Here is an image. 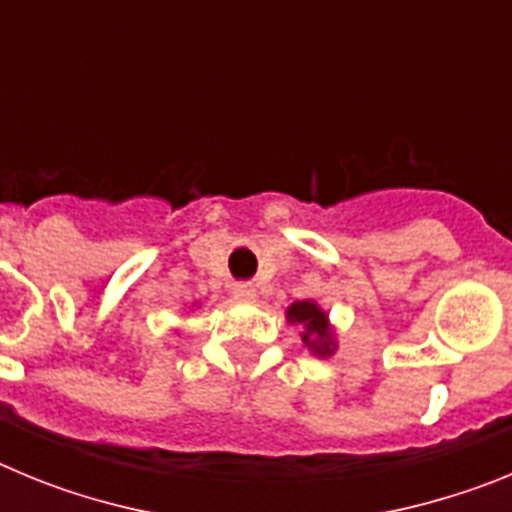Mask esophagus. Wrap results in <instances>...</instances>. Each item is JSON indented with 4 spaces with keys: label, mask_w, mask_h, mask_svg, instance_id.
Wrapping results in <instances>:
<instances>
[{
    "label": "esophagus",
    "mask_w": 512,
    "mask_h": 512,
    "mask_svg": "<svg viewBox=\"0 0 512 512\" xmlns=\"http://www.w3.org/2000/svg\"><path fill=\"white\" fill-rule=\"evenodd\" d=\"M233 297L241 302H253L256 300V289L248 287V284H238V287H233Z\"/></svg>",
    "instance_id": "34e87169"
}]
</instances>
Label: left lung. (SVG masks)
<instances>
[{
    "mask_svg": "<svg viewBox=\"0 0 512 512\" xmlns=\"http://www.w3.org/2000/svg\"><path fill=\"white\" fill-rule=\"evenodd\" d=\"M287 320L292 325H302V343L310 348L312 354L330 356L336 351V336L328 323V315L320 310L318 302L297 300L287 307Z\"/></svg>",
    "mask_w": 512,
    "mask_h": 512,
    "instance_id": "1",
    "label": "left lung"
}]
</instances>
